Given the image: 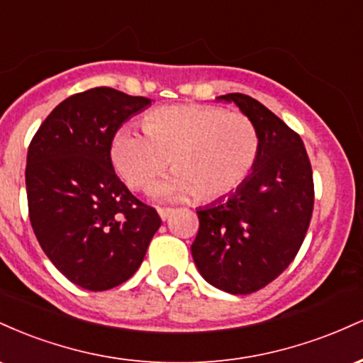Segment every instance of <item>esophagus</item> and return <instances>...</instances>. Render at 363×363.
Here are the masks:
<instances>
[{
    "label": "esophagus",
    "mask_w": 363,
    "mask_h": 363,
    "mask_svg": "<svg viewBox=\"0 0 363 363\" xmlns=\"http://www.w3.org/2000/svg\"><path fill=\"white\" fill-rule=\"evenodd\" d=\"M172 208H158V215H160L162 220H167L172 215Z\"/></svg>",
    "instance_id": "34e87169"
}]
</instances>
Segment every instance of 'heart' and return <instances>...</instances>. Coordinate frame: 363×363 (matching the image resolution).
Here are the masks:
<instances>
[{
	"label": "heart",
	"mask_w": 363,
	"mask_h": 363,
	"mask_svg": "<svg viewBox=\"0 0 363 363\" xmlns=\"http://www.w3.org/2000/svg\"><path fill=\"white\" fill-rule=\"evenodd\" d=\"M261 153L256 124L240 112L201 104H177L152 111L145 131L131 124L118 129L111 145L116 170L129 186H148L172 158L176 172L158 181V199L198 196L213 201L247 181Z\"/></svg>",
	"instance_id": "b5f03b06"
}]
</instances>
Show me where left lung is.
Instances as JSON below:
<instances>
[{"instance_id": "8db88e82", "label": "left lung", "mask_w": 363, "mask_h": 363, "mask_svg": "<svg viewBox=\"0 0 363 363\" xmlns=\"http://www.w3.org/2000/svg\"><path fill=\"white\" fill-rule=\"evenodd\" d=\"M216 101L234 102L256 124L261 153L239 189L198 208L191 254L210 285L247 295L280 277L297 256L314 208L312 169L301 136L268 107L244 94Z\"/></svg>"}]
</instances>
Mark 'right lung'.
Returning <instances> with one entry per match:
<instances>
[{"instance_id": "right-lung-1", "label": "right lung", "mask_w": 363, "mask_h": 363, "mask_svg": "<svg viewBox=\"0 0 363 363\" xmlns=\"http://www.w3.org/2000/svg\"><path fill=\"white\" fill-rule=\"evenodd\" d=\"M150 106L147 97L109 86L82 91L45 118L28 147L25 184L34 234L52 264L85 290L129 280L162 223L111 162L118 129Z\"/></svg>"}]
</instances>
